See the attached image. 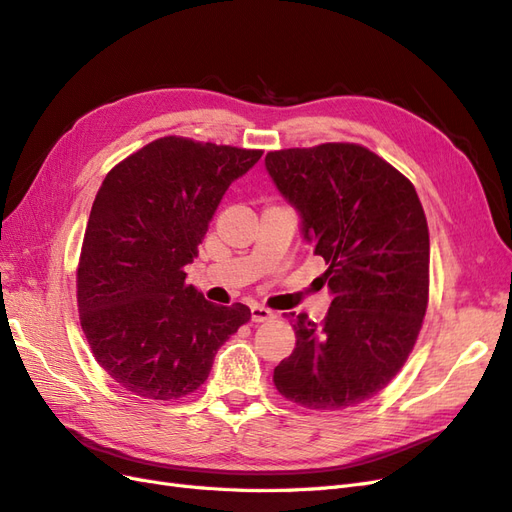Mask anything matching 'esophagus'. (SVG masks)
Masks as SVG:
<instances>
[{
  "label": "esophagus",
  "instance_id": "34e87169",
  "mask_svg": "<svg viewBox=\"0 0 512 512\" xmlns=\"http://www.w3.org/2000/svg\"><path fill=\"white\" fill-rule=\"evenodd\" d=\"M273 318H275V314L271 312V309L262 307V305H252V320L254 322H269Z\"/></svg>",
  "mask_w": 512,
  "mask_h": 512
}]
</instances>
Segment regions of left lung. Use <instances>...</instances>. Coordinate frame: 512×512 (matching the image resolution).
Instances as JSON below:
<instances>
[{
  "instance_id": "left-lung-1",
  "label": "left lung",
  "mask_w": 512,
  "mask_h": 512,
  "mask_svg": "<svg viewBox=\"0 0 512 512\" xmlns=\"http://www.w3.org/2000/svg\"><path fill=\"white\" fill-rule=\"evenodd\" d=\"M269 175L301 211L305 239L329 269L320 324L292 322L297 346L273 384L307 410L359 406L389 384L421 333L429 303V228L414 185L356 143L269 151Z\"/></svg>"
}]
</instances>
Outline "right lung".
<instances>
[{
	"instance_id": "right-lung-1",
	"label": "right lung",
	"mask_w": 512,
	"mask_h": 512,
	"mask_svg": "<svg viewBox=\"0 0 512 512\" xmlns=\"http://www.w3.org/2000/svg\"><path fill=\"white\" fill-rule=\"evenodd\" d=\"M262 149L162 136L104 177L85 228L76 303L98 365L123 389L173 401L205 384L213 356L252 312L213 305L183 267L228 185Z\"/></svg>"
}]
</instances>
